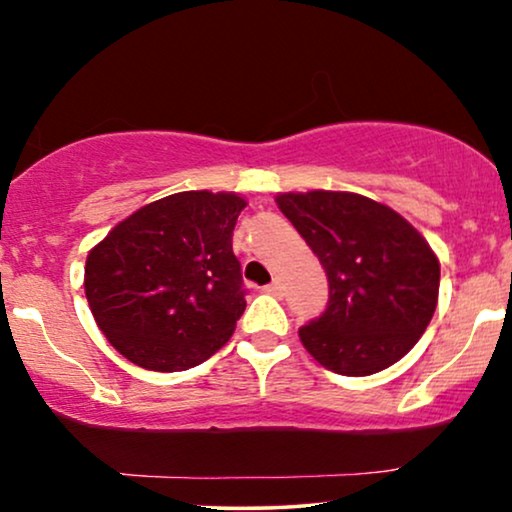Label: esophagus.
Masks as SVG:
<instances>
[{"label":"esophagus","mask_w":512,"mask_h":512,"mask_svg":"<svg viewBox=\"0 0 512 512\" xmlns=\"http://www.w3.org/2000/svg\"><path fill=\"white\" fill-rule=\"evenodd\" d=\"M262 290H264V293H269V295L281 297V295H283V283H281V281H271L269 286H264Z\"/></svg>","instance_id":"esophagus-1"}]
</instances>
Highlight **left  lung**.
Segmentation results:
<instances>
[{"mask_svg":"<svg viewBox=\"0 0 512 512\" xmlns=\"http://www.w3.org/2000/svg\"><path fill=\"white\" fill-rule=\"evenodd\" d=\"M276 203L328 276L326 312L300 328L307 352L340 375L397 364L437 307L439 260L428 241L359 193H281Z\"/></svg>","mask_w":512,"mask_h":512,"instance_id":"left-lung-1","label":"left lung"}]
</instances>
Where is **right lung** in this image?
<instances>
[{
    "mask_svg": "<svg viewBox=\"0 0 512 512\" xmlns=\"http://www.w3.org/2000/svg\"><path fill=\"white\" fill-rule=\"evenodd\" d=\"M238 193L184 191L148 203L87 255L84 293L96 326L148 371H186L234 335L245 312L231 238Z\"/></svg>",
    "mask_w": 512,
    "mask_h": 512,
    "instance_id": "right-lung-1",
    "label": "right lung"
}]
</instances>
